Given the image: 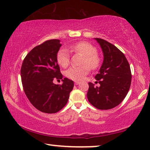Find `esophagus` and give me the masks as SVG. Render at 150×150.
Segmentation results:
<instances>
[{"instance_id": "1", "label": "esophagus", "mask_w": 150, "mask_h": 150, "mask_svg": "<svg viewBox=\"0 0 150 150\" xmlns=\"http://www.w3.org/2000/svg\"><path fill=\"white\" fill-rule=\"evenodd\" d=\"M75 85H78V84H79V81H75Z\"/></svg>"}]
</instances>
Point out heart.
<instances>
[{
    "instance_id": "obj_1",
    "label": "heart",
    "mask_w": 150,
    "mask_h": 150,
    "mask_svg": "<svg viewBox=\"0 0 150 150\" xmlns=\"http://www.w3.org/2000/svg\"><path fill=\"white\" fill-rule=\"evenodd\" d=\"M71 51L81 54L84 56L82 62L83 66L79 67H71L66 71V76L75 81H81L89 73L90 67L95 69L100 63V58L97 55V49L88 42L81 41L73 44L69 47ZM57 62L61 67H67L70 62V54L68 50L62 48L57 54Z\"/></svg>"
}]
</instances>
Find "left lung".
<instances>
[{
	"label": "left lung",
	"instance_id": "left-lung-1",
	"mask_svg": "<svg viewBox=\"0 0 150 150\" xmlns=\"http://www.w3.org/2000/svg\"><path fill=\"white\" fill-rule=\"evenodd\" d=\"M103 53V62L95 79L99 87L89 82L88 101L98 109L107 110L120 104L127 95L131 83V71L127 59L120 50L104 39L94 38Z\"/></svg>",
	"mask_w": 150,
	"mask_h": 150
}]
</instances>
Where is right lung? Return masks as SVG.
I'll list each match as a JSON object with an SVG mask.
<instances>
[{
    "label": "right lung",
    "instance_id": "1",
    "mask_svg": "<svg viewBox=\"0 0 150 150\" xmlns=\"http://www.w3.org/2000/svg\"><path fill=\"white\" fill-rule=\"evenodd\" d=\"M60 40L51 39L36 46L25 57L21 68L24 91L31 104L43 113H55L68 102L74 83L62 79L57 62L61 47ZM54 78L62 79V85L53 83Z\"/></svg>",
    "mask_w": 150,
    "mask_h": 150
}]
</instances>
